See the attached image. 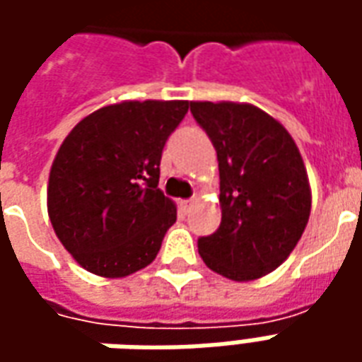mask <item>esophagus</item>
<instances>
[{
	"label": "esophagus",
	"mask_w": 362,
	"mask_h": 362,
	"mask_svg": "<svg viewBox=\"0 0 362 362\" xmlns=\"http://www.w3.org/2000/svg\"><path fill=\"white\" fill-rule=\"evenodd\" d=\"M192 205H194V199H186V202H182V211L189 213V209H192Z\"/></svg>",
	"instance_id": "obj_1"
}]
</instances>
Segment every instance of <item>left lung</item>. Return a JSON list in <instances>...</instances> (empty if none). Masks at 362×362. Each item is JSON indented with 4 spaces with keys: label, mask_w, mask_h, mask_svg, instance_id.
<instances>
[{
    "label": "left lung",
    "mask_w": 362,
    "mask_h": 362,
    "mask_svg": "<svg viewBox=\"0 0 362 362\" xmlns=\"http://www.w3.org/2000/svg\"><path fill=\"white\" fill-rule=\"evenodd\" d=\"M217 151L221 225L197 240L205 266L254 281L288 258L310 217L312 192L300 151L279 122L246 103H189Z\"/></svg>",
    "instance_id": "left-lung-1"
}]
</instances>
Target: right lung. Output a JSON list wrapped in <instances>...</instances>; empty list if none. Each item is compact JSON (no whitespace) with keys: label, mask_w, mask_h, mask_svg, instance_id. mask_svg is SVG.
<instances>
[{"label":"right lung","mask_w":362,"mask_h":362,"mask_svg":"<svg viewBox=\"0 0 362 362\" xmlns=\"http://www.w3.org/2000/svg\"><path fill=\"white\" fill-rule=\"evenodd\" d=\"M188 100H124L69 132L48 178L54 233L87 272L119 279L157 258L176 205L158 189L160 155Z\"/></svg>","instance_id":"1"}]
</instances>
